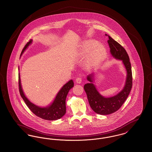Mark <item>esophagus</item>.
<instances>
[{
	"label": "esophagus",
	"mask_w": 152,
	"mask_h": 152,
	"mask_svg": "<svg viewBox=\"0 0 152 152\" xmlns=\"http://www.w3.org/2000/svg\"><path fill=\"white\" fill-rule=\"evenodd\" d=\"M76 82L78 84H80L81 82H82V79L80 77H77L76 79Z\"/></svg>",
	"instance_id": "obj_1"
}]
</instances>
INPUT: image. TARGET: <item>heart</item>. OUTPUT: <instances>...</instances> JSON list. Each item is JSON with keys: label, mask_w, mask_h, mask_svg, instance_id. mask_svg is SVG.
<instances>
[{"label": "heart", "mask_w": 152, "mask_h": 152, "mask_svg": "<svg viewBox=\"0 0 152 152\" xmlns=\"http://www.w3.org/2000/svg\"><path fill=\"white\" fill-rule=\"evenodd\" d=\"M107 53L104 46L99 45L95 42L84 44L76 52V56L79 58L85 57L88 54L86 60V64L91 67L96 65Z\"/></svg>", "instance_id": "b5f03b06"}]
</instances>
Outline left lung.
<instances>
[{"mask_svg":"<svg viewBox=\"0 0 152 152\" xmlns=\"http://www.w3.org/2000/svg\"><path fill=\"white\" fill-rule=\"evenodd\" d=\"M105 36H108V43L112 56L116 60L122 61L126 72V76L123 89L116 95L107 97L100 94L94 84L95 73H92L87 76V79L89 83L84 85V88L90 107L94 112L102 115H110L120 108L127 99L132 87L131 64L126 51L110 36L107 34H105Z\"/></svg>","mask_w":152,"mask_h":152,"instance_id":"1","label":"left lung"}]
</instances>
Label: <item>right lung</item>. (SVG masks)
Returning <instances> with one entry per match:
<instances>
[{
    "label": "right lung",
    "mask_w": 152,
    "mask_h": 152,
    "mask_svg": "<svg viewBox=\"0 0 152 152\" xmlns=\"http://www.w3.org/2000/svg\"><path fill=\"white\" fill-rule=\"evenodd\" d=\"M32 40L31 39L29 42H28L23 49L20 55V57L27 48L32 43ZM19 71V67L18 68ZM74 86V83L72 80H70L68 82L65 84L62 88L59 90L56 94L54 100L46 107H39L36 104L32 103L29 101L28 98L24 94L23 90L22 89L21 80L20 73H19V87L20 94L26 102L27 107L29 109L36 115V116L43 118L46 120H56L60 119L64 116L66 113V105L65 100L69 90Z\"/></svg>",
    "instance_id": "right-lung-1"
}]
</instances>
